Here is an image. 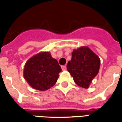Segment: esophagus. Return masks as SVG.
<instances>
[{"instance_id":"34e87169","label":"esophagus","mask_w":122,"mask_h":122,"mask_svg":"<svg viewBox=\"0 0 122 122\" xmlns=\"http://www.w3.org/2000/svg\"><path fill=\"white\" fill-rule=\"evenodd\" d=\"M61 69H62L63 71H65V70L66 69V66H65V65H63V66H61Z\"/></svg>"}]
</instances>
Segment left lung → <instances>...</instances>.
Wrapping results in <instances>:
<instances>
[{
	"mask_svg": "<svg viewBox=\"0 0 122 122\" xmlns=\"http://www.w3.org/2000/svg\"><path fill=\"white\" fill-rule=\"evenodd\" d=\"M100 64L99 57L88 47L82 46L73 50L71 60L68 62L66 68L74 82L87 89L98 74Z\"/></svg>",
	"mask_w": 122,
	"mask_h": 122,
	"instance_id": "8db88e82",
	"label": "left lung"
}]
</instances>
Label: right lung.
Returning <instances> with one entry per match:
<instances>
[{
  "label": "right lung",
  "instance_id": "obj_1",
  "mask_svg": "<svg viewBox=\"0 0 122 122\" xmlns=\"http://www.w3.org/2000/svg\"><path fill=\"white\" fill-rule=\"evenodd\" d=\"M61 68L50 52H40L32 56L25 65L23 76L35 90L46 91L56 84Z\"/></svg>",
  "mask_w": 122,
  "mask_h": 122
}]
</instances>
